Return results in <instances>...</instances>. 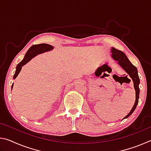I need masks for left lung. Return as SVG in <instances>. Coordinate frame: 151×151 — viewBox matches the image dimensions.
Segmentation results:
<instances>
[{
  "label": "left lung",
  "instance_id": "1",
  "mask_svg": "<svg viewBox=\"0 0 151 151\" xmlns=\"http://www.w3.org/2000/svg\"><path fill=\"white\" fill-rule=\"evenodd\" d=\"M112 52V57L114 58L115 60L119 61V65L123 68V69L126 71V72L129 74V76H131V78L132 79L134 83V87L136 91V101H135V103L134 104L133 107L131 109V111L127 115L124 117V119L129 117L131 114L134 112V109H136L137 106V104L139 103V77L138 75V71L136 66H134L130 62V60L128 59L127 56L125 55L124 52H122V51L116 49L114 48H112L111 49Z\"/></svg>",
  "mask_w": 151,
  "mask_h": 151
}]
</instances>
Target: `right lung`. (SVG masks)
<instances>
[{
	"instance_id": "add662e5",
	"label": "right lung",
	"mask_w": 151,
	"mask_h": 151,
	"mask_svg": "<svg viewBox=\"0 0 151 151\" xmlns=\"http://www.w3.org/2000/svg\"><path fill=\"white\" fill-rule=\"evenodd\" d=\"M53 48L52 46H51L50 45L48 44H39V45H32L31 47H30L26 53V55L24 56V58H23L21 62L20 63L18 64V65L17 66V69L16 71H15V74L14 75L13 78L15 79L17 78V76L19 75V73L21 70L22 66L24 65L25 64H27L30 59H32V58L35 57L36 55H37L38 54H40V53L47 52V51H49L50 50H52ZM14 84H12V86H13Z\"/></svg>"
}]
</instances>
